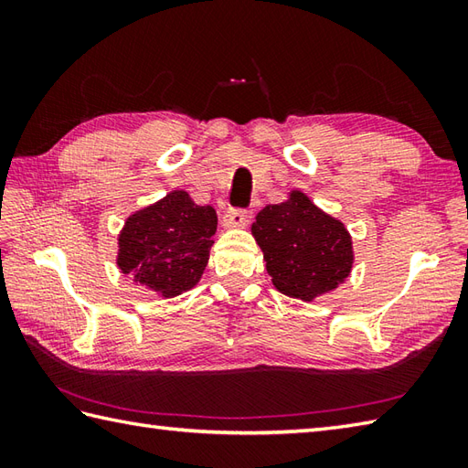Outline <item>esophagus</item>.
<instances>
[{
    "label": "esophagus",
    "instance_id": "34e87169",
    "mask_svg": "<svg viewBox=\"0 0 468 468\" xmlns=\"http://www.w3.org/2000/svg\"><path fill=\"white\" fill-rule=\"evenodd\" d=\"M251 211L250 208H231L225 215V225L227 227H245L247 223L251 221Z\"/></svg>",
    "mask_w": 468,
    "mask_h": 468
}]
</instances>
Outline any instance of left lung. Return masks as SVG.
Segmentation results:
<instances>
[{"instance_id": "1", "label": "left lung", "mask_w": 468, "mask_h": 468, "mask_svg": "<svg viewBox=\"0 0 468 468\" xmlns=\"http://www.w3.org/2000/svg\"><path fill=\"white\" fill-rule=\"evenodd\" d=\"M251 233L273 285L285 295L312 302L350 275V233L300 191H292L285 203L267 205Z\"/></svg>"}]
</instances>
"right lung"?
Returning a JSON list of instances; mask_svg holds the SVG:
<instances>
[{"mask_svg": "<svg viewBox=\"0 0 468 468\" xmlns=\"http://www.w3.org/2000/svg\"><path fill=\"white\" fill-rule=\"evenodd\" d=\"M215 231L213 207L197 205L185 191H173L126 218L116 263L136 283L175 297L201 280Z\"/></svg>", "mask_w": 468, "mask_h": 468, "instance_id": "1", "label": "right lung"}]
</instances>
